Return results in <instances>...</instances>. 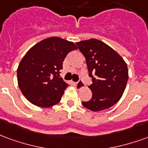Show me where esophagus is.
Returning <instances> with one entry per match:
<instances>
[{
	"instance_id": "esophagus-1",
	"label": "esophagus",
	"mask_w": 148,
	"mask_h": 148,
	"mask_svg": "<svg viewBox=\"0 0 148 148\" xmlns=\"http://www.w3.org/2000/svg\"><path fill=\"white\" fill-rule=\"evenodd\" d=\"M75 86L76 87V88L78 89V90H79V89H81V88H83V87H84V82L82 81V80H79V81H78L77 83H75Z\"/></svg>"
}]
</instances>
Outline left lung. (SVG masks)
I'll list each match as a JSON object with an SVG mask.
<instances>
[{
  "label": "left lung",
  "instance_id": "obj_1",
  "mask_svg": "<svg viewBox=\"0 0 148 148\" xmlns=\"http://www.w3.org/2000/svg\"><path fill=\"white\" fill-rule=\"evenodd\" d=\"M87 62L92 84V98L82 104L91 111H101L116 104L129 79L127 64L110 46L95 38L76 42Z\"/></svg>",
  "mask_w": 148,
  "mask_h": 148
}]
</instances>
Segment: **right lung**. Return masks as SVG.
I'll use <instances>...</instances> for the list:
<instances>
[{"label": "right lung", "mask_w": 148, "mask_h": 148, "mask_svg": "<svg viewBox=\"0 0 148 148\" xmlns=\"http://www.w3.org/2000/svg\"><path fill=\"white\" fill-rule=\"evenodd\" d=\"M77 49L73 42L51 37L32 46L17 69L18 85L29 102L39 107H50L61 101L68 84L60 77L63 61Z\"/></svg>", "instance_id": "add662e5"}]
</instances>
